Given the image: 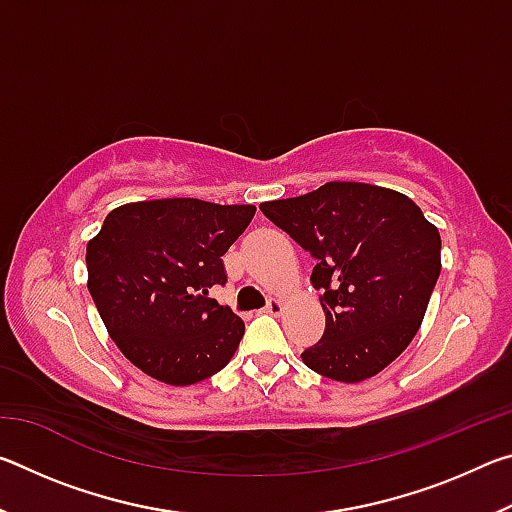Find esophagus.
<instances>
[{
	"instance_id": "obj_1",
	"label": "esophagus",
	"mask_w": 512,
	"mask_h": 512,
	"mask_svg": "<svg viewBox=\"0 0 512 512\" xmlns=\"http://www.w3.org/2000/svg\"><path fill=\"white\" fill-rule=\"evenodd\" d=\"M282 311H284V302L277 300V298L268 300V305L264 307V314H271V316H280Z\"/></svg>"
}]
</instances>
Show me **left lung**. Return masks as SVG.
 I'll list each match as a JSON object with an SVG mask.
<instances>
[{"label": "left lung", "mask_w": 512, "mask_h": 512, "mask_svg": "<svg viewBox=\"0 0 512 512\" xmlns=\"http://www.w3.org/2000/svg\"><path fill=\"white\" fill-rule=\"evenodd\" d=\"M259 210L316 259L325 334L305 366L357 384L409 348L440 275V232L409 196L334 180Z\"/></svg>", "instance_id": "obj_1"}]
</instances>
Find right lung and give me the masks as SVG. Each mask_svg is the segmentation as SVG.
Wrapping results in <instances>:
<instances>
[{"instance_id":"1","label":"right lung","mask_w":512,"mask_h":512,"mask_svg":"<svg viewBox=\"0 0 512 512\" xmlns=\"http://www.w3.org/2000/svg\"><path fill=\"white\" fill-rule=\"evenodd\" d=\"M255 205L158 198L112 210L88 241V289L110 339L146 375L198 384L228 366L244 320L210 298L228 282L223 255Z\"/></svg>"}]
</instances>
